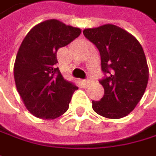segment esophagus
<instances>
[{"mask_svg": "<svg viewBox=\"0 0 156 156\" xmlns=\"http://www.w3.org/2000/svg\"><path fill=\"white\" fill-rule=\"evenodd\" d=\"M85 83L88 86V85H90L91 83H93V79L91 78H87L85 80Z\"/></svg>", "mask_w": 156, "mask_h": 156, "instance_id": "34e87169", "label": "esophagus"}]
</instances>
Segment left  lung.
Returning <instances> with one entry per match:
<instances>
[{
	"instance_id": "8db88e82",
	"label": "left lung",
	"mask_w": 156,
	"mask_h": 156,
	"mask_svg": "<svg viewBox=\"0 0 156 156\" xmlns=\"http://www.w3.org/2000/svg\"><path fill=\"white\" fill-rule=\"evenodd\" d=\"M83 34L99 50L102 69L108 73L99 81L105 94L100 101H92L93 110L108 119L127 116L141 100L148 82V65L140 43L112 24L86 28Z\"/></svg>"
}]
</instances>
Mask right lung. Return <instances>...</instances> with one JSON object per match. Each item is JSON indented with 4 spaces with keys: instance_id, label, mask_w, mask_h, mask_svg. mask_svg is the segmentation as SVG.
<instances>
[{
    "instance_id": "right-lung-1",
    "label": "right lung",
    "mask_w": 156,
    "mask_h": 156,
    "mask_svg": "<svg viewBox=\"0 0 156 156\" xmlns=\"http://www.w3.org/2000/svg\"><path fill=\"white\" fill-rule=\"evenodd\" d=\"M81 34V29L57 20L36 25L25 36L14 63L17 90L36 118L53 120L67 112L78 87L56 68L57 51Z\"/></svg>"
}]
</instances>
